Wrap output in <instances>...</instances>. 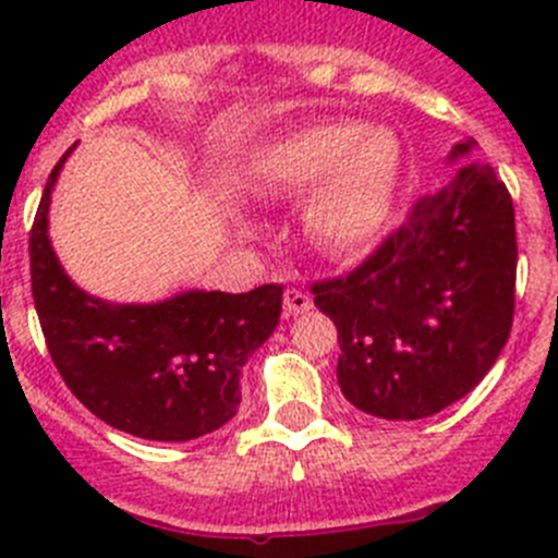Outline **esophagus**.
Listing matches in <instances>:
<instances>
[{"label":"esophagus","mask_w":558,"mask_h":558,"mask_svg":"<svg viewBox=\"0 0 558 558\" xmlns=\"http://www.w3.org/2000/svg\"><path fill=\"white\" fill-rule=\"evenodd\" d=\"M310 310H313V299H310V293H304V290L299 288L284 290V313L302 315V313H310Z\"/></svg>","instance_id":"obj_1"}]
</instances>
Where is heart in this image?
<instances>
[{
    "mask_svg": "<svg viewBox=\"0 0 558 558\" xmlns=\"http://www.w3.org/2000/svg\"><path fill=\"white\" fill-rule=\"evenodd\" d=\"M270 192L304 195V229L332 256H352L377 240L391 220L402 179V145L388 128L318 122L265 147L254 161Z\"/></svg>",
    "mask_w": 558,
    "mask_h": 558,
    "instance_id": "heart-1",
    "label": "heart"
}]
</instances>
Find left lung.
I'll use <instances>...</instances> for the list:
<instances>
[{
	"label": "left lung",
	"mask_w": 558,
	"mask_h": 558,
	"mask_svg": "<svg viewBox=\"0 0 558 558\" xmlns=\"http://www.w3.org/2000/svg\"><path fill=\"white\" fill-rule=\"evenodd\" d=\"M475 140L458 142L452 161ZM517 234L495 170L463 161L436 195L349 276L313 284L338 327V386L357 411L411 422L445 411L486 377L514 318Z\"/></svg>",
	"instance_id": "obj_1"
}]
</instances>
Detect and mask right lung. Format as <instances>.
<instances>
[{
  "label": "right lung",
  "instance_id": "add662e5",
  "mask_svg": "<svg viewBox=\"0 0 558 558\" xmlns=\"http://www.w3.org/2000/svg\"><path fill=\"white\" fill-rule=\"evenodd\" d=\"M75 147L49 172L29 234L33 302L52 363L117 430L147 441L218 430L240 408L243 366L279 324L282 288L184 290L153 304H113L77 288L49 240L52 190Z\"/></svg>",
  "mask_w": 558,
  "mask_h": 558
}]
</instances>
